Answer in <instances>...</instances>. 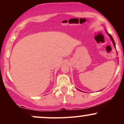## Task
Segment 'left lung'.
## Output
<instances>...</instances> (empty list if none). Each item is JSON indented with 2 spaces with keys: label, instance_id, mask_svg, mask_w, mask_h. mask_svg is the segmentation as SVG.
<instances>
[{
  "label": "left lung",
  "instance_id": "8db88e82",
  "mask_svg": "<svg viewBox=\"0 0 124 124\" xmlns=\"http://www.w3.org/2000/svg\"><path fill=\"white\" fill-rule=\"evenodd\" d=\"M107 35H108V36L109 37V38H110L111 40L112 41V44H113V45H114V47L116 48V44H115L114 40V39H113V38H112V37L111 35L110 34H109V33H108V32H107ZM78 90H79V89H78ZM80 91H81V90H80ZM100 91H101V90H100Z\"/></svg>",
  "mask_w": 124,
  "mask_h": 124
}]
</instances>
